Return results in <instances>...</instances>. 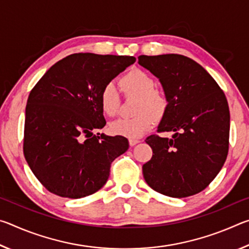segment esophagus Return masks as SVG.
Segmentation results:
<instances>
[{
  "mask_svg": "<svg viewBox=\"0 0 249 249\" xmlns=\"http://www.w3.org/2000/svg\"><path fill=\"white\" fill-rule=\"evenodd\" d=\"M140 142H141V141H140V140H136V138H129V145H130V146L137 145Z\"/></svg>",
  "mask_w": 249,
  "mask_h": 249,
  "instance_id": "34e87169",
  "label": "esophagus"
}]
</instances>
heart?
<instances>
[{
	"mask_svg": "<svg viewBox=\"0 0 249 249\" xmlns=\"http://www.w3.org/2000/svg\"><path fill=\"white\" fill-rule=\"evenodd\" d=\"M120 87L126 95L138 96L134 117H121L109 124L114 134L128 138H138L153 125L154 116L163 114L167 107V99L161 92L155 89V81L148 73L140 69H133L120 80ZM100 102L103 112L108 116L117 114L120 108V96L116 87L107 83L101 91Z\"/></svg>",
	"mask_w": 249,
	"mask_h": 249,
	"instance_id": "1",
	"label": "heart"
}]
</instances>
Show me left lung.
<instances>
[{
    "label": "left lung",
    "instance_id": "obj_1",
    "mask_svg": "<svg viewBox=\"0 0 249 249\" xmlns=\"http://www.w3.org/2000/svg\"><path fill=\"white\" fill-rule=\"evenodd\" d=\"M161 83L167 107L158 132L146 142L153 157L142 166L147 184L171 197L190 196L208 187L229 153L230 109L224 92L203 67L177 53L138 57Z\"/></svg>",
    "mask_w": 249,
    "mask_h": 249
}]
</instances>
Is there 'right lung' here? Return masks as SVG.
I'll return each instance as SVG.
<instances>
[{
	"instance_id": "right-lung-1",
	"label": "right lung",
	"mask_w": 249,
	"mask_h": 249,
	"mask_svg": "<svg viewBox=\"0 0 249 249\" xmlns=\"http://www.w3.org/2000/svg\"><path fill=\"white\" fill-rule=\"evenodd\" d=\"M136 58L91 53L56 62L29 93L24 156L53 195L80 199L107 183L113 160L128 149L123 136L94 135L107 122L101 91Z\"/></svg>"
}]
</instances>
